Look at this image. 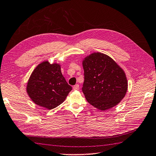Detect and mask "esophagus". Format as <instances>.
Masks as SVG:
<instances>
[{
  "label": "esophagus",
  "instance_id": "1",
  "mask_svg": "<svg viewBox=\"0 0 156 156\" xmlns=\"http://www.w3.org/2000/svg\"><path fill=\"white\" fill-rule=\"evenodd\" d=\"M79 89V84H76V85H75L74 86H73V90H78Z\"/></svg>",
  "mask_w": 156,
  "mask_h": 156
}]
</instances>
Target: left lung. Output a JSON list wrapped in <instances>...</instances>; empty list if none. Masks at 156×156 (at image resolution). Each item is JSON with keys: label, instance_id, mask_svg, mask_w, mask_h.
Here are the masks:
<instances>
[{"label": "left lung", "instance_id": "obj_1", "mask_svg": "<svg viewBox=\"0 0 156 156\" xmlns=\"http://www.w3.org/2000/svg\"><path fill=\"white\" fill-rule=\"evenodd\" d=\"M84 82L82 91L87 101L101 110L118 104L128 87L125 72L104 54L94 52L83 61Z\"/></svg>", "mask_w": 156, "mask_h": 156}]
</instances>
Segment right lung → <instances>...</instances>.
<instances>
[{
  "label": "right lung",
  "instance_id": "add662e5",
  "mask_svg": "<svg viewBox=\"0 0 156 156\" xmlns=\"http://www.w3.org/2000/svg\"><path fill=\"white\" fill-rule=\"evenodd\" d=\"M72 87L63 77L60 66L41 63L31 73L27 85V92L34 102L47 109H53L65 101Z\"/></svg>",
  "mask_w": 156,
  "mask_h": 156
}]
</instances>
